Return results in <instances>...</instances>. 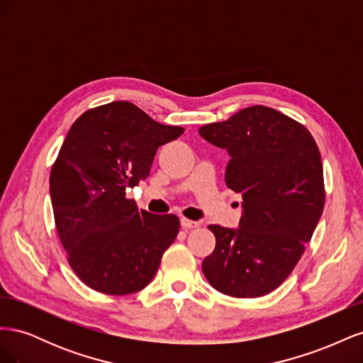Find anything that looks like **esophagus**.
Wrapping results in <instances>:
<instances>
[{"instance_id":"34e87169","label":"esophagus","mask_w":363,"mask_h":363,"mask_svg":"<svg viewBox=\"0 0 363 363\" xmlns=\"http://www.w3.org/2000/svg\"><path fill=\"white\" fill-rule=\"evenodd\" d=\"M180 224H182V227H183V228H186V230L196 228V227L200 225V223H196V221H191V219H186V218H182V219H180Z\"/></svg>"}]
</instances>
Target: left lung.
Instances as JSON below:
<instances>
[{"label":"left lung","mask_w":363,"mask_h":363,"mask_svg":"<svg viewBox=\"0 0 363 363\" xmlns=\"http://www.w3.org/2000/svg\"><path fill=\"white\" fill-rule=\"evenodd\" d=\"M200 136L227 151V188L242 195L238 228L208 225L216 247L203 262L212 286L256 298L286 280L324 208L320 150L304 125L271 107L242 108Z\"/></svg>","instance_id":"1"}]
</instances>
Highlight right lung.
<instances>
[{"label":"right lung","instance_id":"add662e5","mask_svg":"<svg viewBox=\"0 0 363 363\" xmlns=\"http://www.w3.org/2000/svg\"><path fill=\"white\" fill-rule=\"evenodd\" d=\"M183 131L128 101L91 108L69 128L52 164L50 195L69 265L89 288L127 295L155 277L180 219L139 211L125 191L148 177L157 148Z\"/></svg>","mask_w":363,"mask_h":363}]
</instances>
